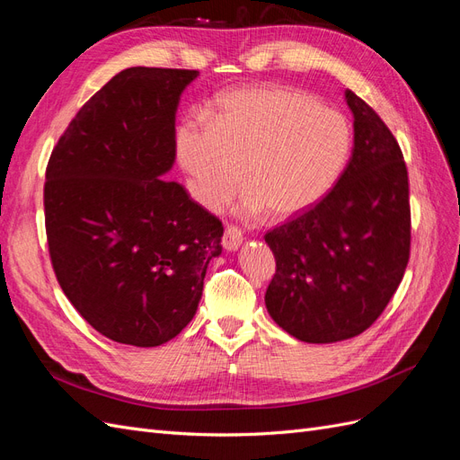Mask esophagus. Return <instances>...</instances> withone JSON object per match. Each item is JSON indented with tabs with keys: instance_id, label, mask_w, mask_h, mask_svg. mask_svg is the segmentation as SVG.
<instances>
[{
	"instance_id": "34e87169",
	"label": "esophagus",
	"mask_w": 460,
	"mask_h": 460,
	"mask_svg": "<svg viewBox=\"0 0 460 460\" xmlns=\"http://www.w3.org/2000/svg\"><path fill=\"white\" fill-rule=\"evenodd\" d=\"M242 242H243V235L235 226H228L225 230V235H222V247H225L226 252H238Z\"/></svg>"
}]
</instances>
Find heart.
Returning a JSON list of instances; mask_svg holds the SVG:
<instances>
[{"label": "heart", "mask_w": 460, "mask_h": 460, "mask_svg": "<svg viewBox=\"0 0 460 460\" xmlns=\"http://www.w3.org/2000/svg\"><path fill=\"white\" fill-rule=\"evenodd\" d=\"M191 196L220 211L243 184L245 217L278 220L307 213L336 188L353 149L341 111L288 86H243L222 93L213 117H186L174 130ZM244 172H241V169Z\"/></svg>", "instance_id": "obj_1"}]
</instances>
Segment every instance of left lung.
Segmentation results:
<instances>
[{
  "instance_id": "left-lung-1",
  "label": "left lung",
  "mask_w": 460,
  "mask_h": 460,
  "mask_svg": "<svg viewBox=\"0 0 460 460\" xmlns=\"http://www.w3.org/2000/svg\"><path fill=\"white\" fill-rule=\"evenodd\" d=\"M353 151L328 196L264 235L276 274L264 305L274 323L305 343L363 333L405 274L411 249L409 176L399 144L351 90Z\"/></svg>"
}]
</instances>
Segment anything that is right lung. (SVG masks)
I'll use <instances>...</instances> for the list:
<instances>
[{"mask_svg": "<svg viewBox=\"0 0 460 460\" xmlns=\"http://www.w3.org/2000/svg\"><path fill=\"white\" fill-rule=\"evenodd\" d=\"M199 76L124 68L92 95L48 163L44 207L55 276L105 338L157 347L198 311L222 225L184 186L176 159L180 95Z\"/></svg>", "mask_w": 460, "mask_h": 460, "instance_id": "add662e5", "label": "right lung"}]
</instances>
